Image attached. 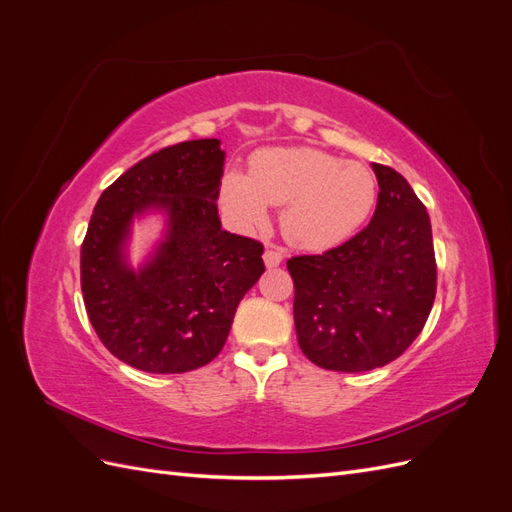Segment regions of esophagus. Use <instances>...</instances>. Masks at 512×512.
Here are the masks:
<instances>
[{"label": "esophagus", "mask_w": 512, "mask_h": 512, "mask_svg": "<svg viewBox=\"0 0 512 512\" xmlns=\"http://www.w3.org/2000/svg\"><path fill=\"white\" fill-rule=\"evenodd\" d=\"M262 258H265L267 269H277V267L282 265V260H284V256L280 252H275V250H267Z\"/></svg>", "instance_id": "esophagus-1"}]
</instances>
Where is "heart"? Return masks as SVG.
<instances>
[{"label":"heart","mask_w":512,"mask_h":512,"mask_svg":"<svg viewBox=\"0 0 512 512\" xmlns=\"http://www.w3.org/2000/svg\"><path fill=\"white\" fill-rule=\"evenodd\" d=\"M376 179L363 164L309 147H267L250 160V175L226 170L220 207L232 226L256 230L269 205H286L284 237L309 252H324L356 235L376 205Z\"/></svg>","instance_id":"obj_1"}]
</instances>
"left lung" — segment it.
<instances>
[{
  "mask_svg": "<svg viewBox=\"0 0 512 512\" xmlns=\"http://www.w3.org/2000/svg\"><path fill=\"white\" fill-rule=\"evenodd\" d=\"M371 168L380 192L369 226L320 256L288 260L303 354L346 374L384 367L404 354L436 299L429 213L397 170Z\"/></svg>",
  "mask_w": 512,
  "mask_h": 512,
  "instance_id": "obj_1",
  "label": "left lung"
}]
</instances>
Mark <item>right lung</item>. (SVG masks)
Instances as JSON below:
<instances>
[{"label":"right lung","mask_w":512,"mask_h":512,"mask_svg":"<svg viewBox=\"0 0 512 512\" xmlns=\"http://www.w3.org/2000/svg\"><path fill=\"white\" fill-rule=\"evenodd\" d=\"M226 151L218 138L185 141L134 164L102 192L81 247V288L108 352L147 374H183L226 344L237 305L260 275L262 245L222 230ZM163 218V237L138 268L131 226Z\"/></svg>","instance_id":"right-lung-1"}]
</instances>
